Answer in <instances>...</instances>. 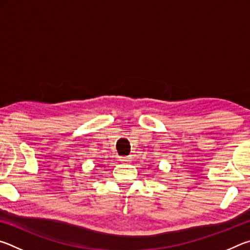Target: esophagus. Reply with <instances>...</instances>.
Segmentation results:
<instances>
[{
    "instance_id": "34e87169",
    "label": "esophagus",
    "mask_w": 250,
    "mask_h": 250,
    "mask_svg": "<svg viewBox=\"0 0 250 250\" xmlns=\"http://www.w3.org/2000/svg\"><path fill=\"white\" fill-rule=\"evenodd\" d=\"M120 161H122V162H130V158H126V156H122V158H120Z\"/></svg>"
}]
</instances>
